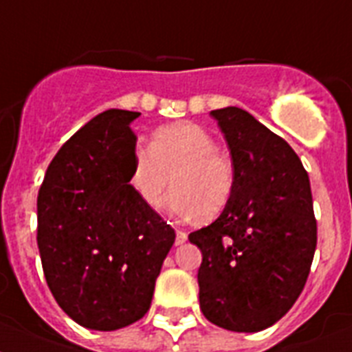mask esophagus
Here are the masks:
<instances>
[{"label": "esophagus", "mask_w": 352, "mask_h": 352, "mask_svg": "<svg viewBox=\"0 0 352 352\" xmlns=\"http://www.w3.org/2000/svg\"><path fill=\"white\" fill-rule=\"evenodd\" d=\"M186 240H188V234H186L184 231H177L175 243H177V245H182V243H186Z\"/></svg>", "instance_id": "obj_1"}]
</instances>
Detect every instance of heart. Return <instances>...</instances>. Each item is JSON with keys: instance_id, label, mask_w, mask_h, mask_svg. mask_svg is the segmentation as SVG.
I'll return each mask as SVG.
<instances>
[{"instance_id": "obj_1", "label": "heart", "mask_w": 352, "mask_h": 352, "mask_svg": "<svg viewBox=\"0 0 352 352\" xmlns=\"http://www.w3.org/2000/svg\"><path fill=\"white\" fill-rule=\"evenodd\" d=\"M170 182L175 190L164 208L171 217L211 220L231 202L236 173L204 126L181 121L153 132L148 150L135 148L129 173L131 190L150 209L161 204Z\"/></svg>"}]
</instances>
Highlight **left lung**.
Returning <instances> with one entry per match:
<instances>
[{"label":"left lung","mask_w":352,"mask_h":352,"mask_svg":"<svg viewBox=\"0 0 352 352\" xmlns=\"http://www.w3.org/2000/svg\"><path fill=\"white\" fill-rule=\"evenodd\" d=\"M231 152L236 186L202 250L204 317L236 333L274 326L299 299L317 247L309 177L292 146L240 107L211 111Z\"/></svg>","instance_id":"1"}]
</instances>
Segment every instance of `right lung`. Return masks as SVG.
<instances>
[{
    "mask_svg": "<svg viewBox=\"0 0 352 352\" xmlns=\"http://www.w3.org/2000/svg\"><path fill=\"white\" fill-rule=\"evenodd\" d=\"M141 112L109 109L50 162L37 197L46 283L76 324L114 331L140 320L175 231L129 186Z\"/></svg>",
    "mask_w": 352,
    "mask_h": 352,
    "instance_id": "add662e5",
    "label": "right lung"
}]
</instances>
